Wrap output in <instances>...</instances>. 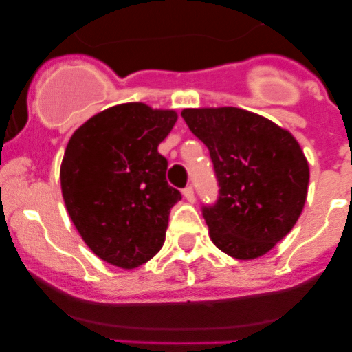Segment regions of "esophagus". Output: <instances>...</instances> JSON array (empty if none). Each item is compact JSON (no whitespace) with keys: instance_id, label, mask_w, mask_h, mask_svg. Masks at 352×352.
I'll list each match as a JSON object with an SVG mask.
<instances>
[{"instance_id":"34e87169","label":"esophagus","mask_w":352,"mask_h":352,"mask_svg":"<svg viewBox=\"0 0 352 352\" xmlns=\"http://www.w3.org/2000/svg\"><path fill=\"white\" fill-rule=\"evenodd\" d=\"M182 194H184V197L187 199V201L194 202V189H192V187H190V186L186 187V189L182 190Z\"/></svg>"}]
</instances>
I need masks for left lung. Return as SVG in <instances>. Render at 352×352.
I'll list each match as a JSON object with an SVG mask.
<instances>
[{
	"label": "left lung",
	"instance_id": "1",
	"mask_svg": "<svg viewBox=\"0 0 352 352\" xmlns=\"http://www.w3.org/2000/svg\"><path fill=\"white\" fill-rule=\"evenodd\" d=\"M182 117L208 146L218 179V201L202 206L212 243L240 261L267 254L307 201L310 168L298 141L243 109H184Z\"/></svg>",
	"mask_w": 352,
	"mask_h": 352
}]
</instances>
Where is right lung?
Instances as JSON below:
<instances>
[{"instance_id": "obj_1", "label": "right lung", "mask_w": 352, "mask_h": 352, "mask_svg": "<svg viewBox=\"0 0 352 352\" xmlns=\"http://www.w3.org/2000/svg\"><path fill=\"white\" fill-rule=\"evenodd\" d=\"M175 110L113 105L78 127L61 163V190L71 221L90 250L122 269L140 267L165 242L170 209L182 199L166 182L158 144Z\"/></svg>"}]
</instances>
